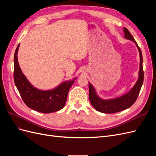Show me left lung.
Wrapping results in <instances>:
<instances>
[{"instance_id": "obj_1", "label": "left lung", "mask_w": 156, "mask_h": 156, "mask_svg": "<svg viewBox=\"0 0 156 156\" xmlns=\"http://www.w3.org/2000/svg\"><path fill=\"white\" fill-rule=\"evenodd\" d=\"M124 37L126 39L131 40L135 44L139 51L140 55V69L139 73V79L135 86L131 90L124 95L119 98L111 99V100H102L99 97L95 91V89L90 83H88L89 87V99L92 105L96 110L103 113H115L123 111L130 107L137 99L140 88L142 87L144 81V72L143 69V55L142 52L139 45L136 44L133 37L131 36L129 31L126 28H124Z\"/></svg>"}]
</instances>
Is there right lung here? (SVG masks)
I'll return each mask as SVG.
<instances>
[{
    "mask_svg": "<svg viewBox=\"0 0 156 156\" xmlns=\"http://www.w3.org/2000/svg\"><path fill=\"white\" fill-rule=\"evenodd\" d=\"M19 44L14 54V83L23 101L29 108L43 113L59 111L64 107L68 91L74 83L73 80L61 83L50 90H41L33 87L23 73L17 60Z\"/></svg>",
    "mask_w": 156,
    "mask_h": 156,
    "instance_id": "right-lung-1",
    "label": "right lung"
}]
</instances>
